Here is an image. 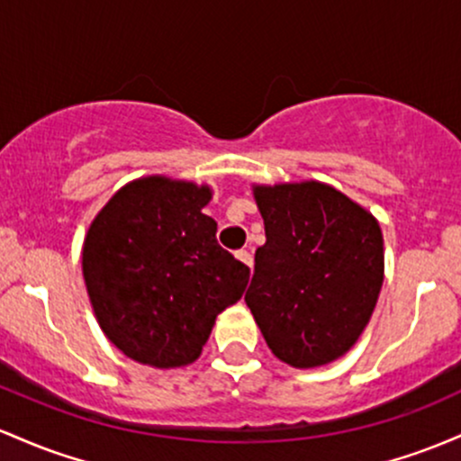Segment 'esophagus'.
I'll list each match as a JSON object with an SVG mask.
<instances>
[{
  "label": "esophagus",
  "mask_w": 461,
  "mask_h": 461,
  "mask_svg": "<svg viewBox=\"0 0 461 461\" xmlns=\"http://www.w3.org/2000/svg\"><path fill=\"white\" fill-rule=\"evenodd\" d=\"M236 258H239V260L242 262V265H247L251 269V267H254V258H251V254L247 249H240L239 254H236Z\"/></svg>",
  "instance_id": "34e87169"
}]
</instances>
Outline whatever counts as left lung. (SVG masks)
<instances>
[{
	"instance_id": "left-lung-1",
	"label": "left lung",
	"mask_w": 461,
	"mask_h": 461,
	"mask_svg": "<svg viewBox=\"0 0 461 461\" xmlns=\"http://www.w3.org/2000/svg\"><path fill=\"white\" fill-rule=\"evenodd\" d=\"M267 242L245 302L280 361L311 370L343 357L366 330L383 277L372 212L321 181L254 185Z\"/></svg>"
}]
</instances>
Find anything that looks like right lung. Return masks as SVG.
<instances>
[{
	"label": "right lung",
	"mask_w": 461,
	"mask_h": 461,
	"mask_svg": "<svg viewBox=\"0 0 461 461\" xmlns=\"http://www.w3.org/2000/svg\"><path fill=\"white\" fill-rule=\"evenodd\" d=\"M210 185L164 175L129 181L91 221L83 277L107 339L141 366L201 357L219 312L236 304L249 267L216 242L203 214Z\"/></svg>",
	"instance_id": "1"
}]
</instances>
